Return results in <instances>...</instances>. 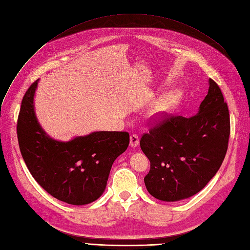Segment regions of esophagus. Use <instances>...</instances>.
Instances as JSON below:
<instances>
[{
    "label": "esophagus",
    "instance_id": "esophagus-1",
    "mask_svg": "<svg viewBox=\"0 0 250 250\" xmlns=\"http://www.w3.org/2000/svg\"><path fill=\"white\" fill-rule=\"evenodd\" d=\"M139 144H140V139H139L138 135L137 134H131L130 135V146L135 148V147L139 146Z\"/></svg>",
    "mask_w": 250,
    "mask_h": 250
}]
</instances>
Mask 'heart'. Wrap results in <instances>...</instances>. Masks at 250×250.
I'll return each instance as SVG.
<instances>
[{
	"label": "heart",
	"instance_id": "heart-1",
	"mask_svg": "<svg viewBox=\"0 0 250 250\" xmlns=\"http://www.w3.org/2000/svg\"><path fill=\"white\" fill-rule=\"evenodd\" d=\"M183 100V95L179 90L165 94L154 101L147 111L148 118L152 122H161L162 120L169 117L173 111H175Z\"/></svg>",
	"mask_w": 250,
	"mask_h": 250
}]
</instances>
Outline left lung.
<instances>
[{"instance_id":"1","label":"left lung","mask_w":250,"mask_h":250,"mask_svg":"<svg viewBox=\"0 0 250 250\" xmlns=\"http://www.w3.org/2000/svg\"><path fill=\"white\" fill-rule=\"evenodd\" d=\"M208 85L195 116L171 117L141 139L142 151L150 161L144 181L158 200L192 197L221 167L230 132L229 112L217 83L208 79Z\"/></svg>"}]
</instances>
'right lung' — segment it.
I'll use <instances>...</instances> for the list:
<instances>
[{
  "instance_id": "obj_1",
  "label": "right lung",
  "mask_w": 250,
  "mask_h": 250,
  "mask_svg": "<svg viewBox=\"0 0 250 250\" xmlns=\"http://www.w3.org/2000/svg\"><path fill=\"white\" fill-rule=\"evenodd\" d=\"M39 81L21 101L18 120L21 156L33 178L53 197L73 206L88 204L104 193L113 162L129 145V134L94 131L66 142L51 138L35 113Z\"/></svg>"
}]
</instances>
